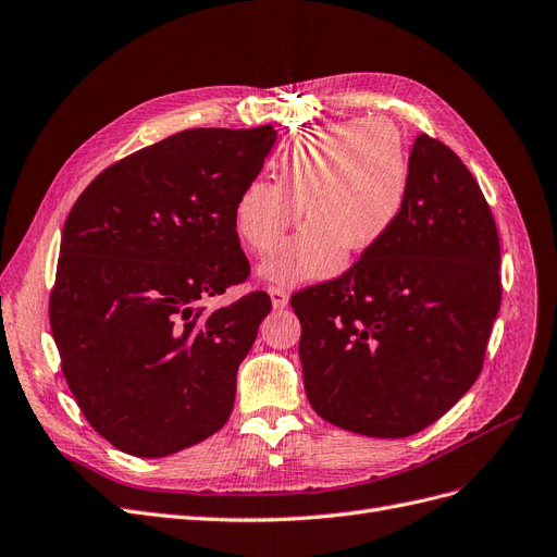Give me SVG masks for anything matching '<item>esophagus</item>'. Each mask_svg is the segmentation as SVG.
Instances as JSON below:
<instances>
[{
	"instance_id": "obj_1",
	"label": "esophagus",
	"mask_w": 557,
	"mask_h": 557,
	"mask_svg": "<svg viewBox=\"0 0 557 557\" xmlns=\"http://www.w3.org/2000/svg\"><path fill=\"white\" fill-rule=\"evenodd\" d=\"M267 293H270V297H272V306H274V309H285V306H287V293L283 290V287L272 285Z\"/></svg>"
}]
</instances>
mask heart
I'll return each instance as SVG.
<instances>
[{
  "label": "heart",
  "instance_id": "obj_1",
  "mask_svg": "<svg viewBox=\"0 0 557 557\" xmlns=\"http://www.w3.org/2000/svg\"><path fill=\"white\" fill-rule=\"evenodd\" d=\"M276 184L248 182L233 207V225L253 253H270L304 207L299 233L260 267L276 285L336 274L348 246L369 251L389 235L408 198L406 140L389 120H348L306 131L278 159Z\"/></svg>",
  "mask_w": 557,
  "mask_h": 557
}]
</instances>
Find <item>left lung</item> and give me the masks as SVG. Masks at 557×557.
Segmentation results:
<instances>
[{
  "instance_id": "1",
  "label": "left lung",
  "mask_w": 557,
  "mask_h": 557,
  "mask_svg": "<svg viewBox=\"0 0 557 557\" xmlns=\"http://www.w3.org/2000/svg\"><path fill=\"white\" fill-rule=\"evenodd\" d=\"M500 239L472 172L426 133L389 235L343 276L293 295L313 410L330 424L408 437L482 371L500 311Z\"/></svg>"
}]
</instances>
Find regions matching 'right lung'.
Here are the masks:
<instances>
[{
    "instance_id": "obj_1",
    "label": "right lung",
    "mask_w": 557,
    "mask_h": 557,
    "mask_svg": "<svg viewBox=\"0 0 557 557\" xmlns=\"http://www.w3.org/2000/svg\"><path fill=\"white\" fill-rule=\"evenodd\" d=\"M274 143L272 124L188 128L112 163L75 200L50 330L85 419L120 451H182L233 412L237 369L272 301L256 290L205 304L251 270L233 207Z\"/></svg>"
}]
</instances>
